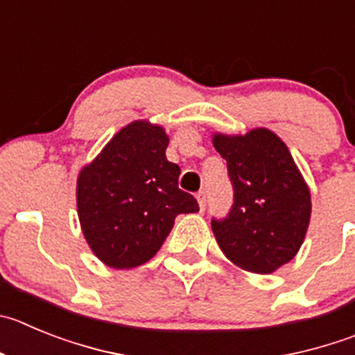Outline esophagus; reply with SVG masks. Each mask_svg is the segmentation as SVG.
<instances>
[{
  "mask_svg": "<svg viewBox=\"0 0 355 355\" xmlns=\"http://www.w3.org/2000/svg\"><path fill=\"white\" fill-rule=\"evenodd\" d=\"M196 200H198V205H200V210H205V207H207V194L201 191V193L196 194Z\"/></svg>",
  "mask_w": 355,
  "mask_h": 355,
  "instance_id": "obj_1",
  "label": "esophagus"
}]
</instances>
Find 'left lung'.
<instances>
[{"mask_svg": "<svg viewBox=\"0 0 355 355\" xmlns=\"http://www.w3.org/2000/svg\"><path fill=\"white\" fill-rule=\"evenodd\" d=\"M214 147L227 162L234 191L230 214L211 218L224 256L252 273H273L289 263L306 234L312 201L289 148L273 131L214 135Z\"/></svg>", "mask_w": 355, "mask_h": 355, "instance_id": "8db88e82", "label": "left lung"}]
</instances>
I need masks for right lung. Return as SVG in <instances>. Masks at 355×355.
Masks as SVG:
<instances>
[{
	"label": "right lung",
	"instance_id": "add662e5",
	"mask_svg": "<svg viewBox=\"0 0 355 355\" xmlns=\"http://www.w3.org/2000/svg\"><path fill=\"white\" fill-rule=\"evenodd\" d=\"M168 144L161 125L135 121L78 173L82 233L107 266L128 270L147 263L175 217L200 210L196 198L178 189L180 168L166 159Z\"/></svg>",
	"mask_w": 355,
	"mask_h": 355
}]
</instances>
